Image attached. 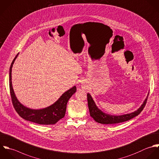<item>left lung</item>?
I'll return each mask as SVG.
<instances>
[{
  "mask_svg": "<svg viewBox=\"0 0 159 159\" xmlns=\"http://www.w3.org/2000/svg\"><path fill=\"white\" fill-rule=\"evenodd\" d=\"M149 96V95H148ZM88 97V104L90 112V115L91 117L93 118V119L98 123H102V124H115V123H119L121 122H124L126 121H128L137 115H138L144 109V107L146 104L148 98L144 101L143 105L141 106V107L138 109L136 111L126 114L123 115H119V116H115V115H111L108 114H106L105 113L102 112L101 110H100L98 107L96 106L94 101H93V98H91V95L88 93L87 94Z\"/></svg>",
  "mask_w": 159,
  "mask_h": 159,
  "instance_id": "1",
  "label": "left lung"
}]
</instances>
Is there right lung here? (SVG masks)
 Wrapping results in <instances>:
<instances>
[{
  "label": "right lung",
  "mask_w": 159,
  "mask_h": 159,
  "mask_svg": "<svg viewBox=\"0 0 159 159\" xmlns=\"http://www.w3.org/2000/svg\"><path fill=\"white\" fill-rule=\"evenodd\" d=\"M18 53L15 56L11 63L9 73V86L11 102L13 107L18 115L26 120L32 121L39 125H53L64 117L66 112V104L76 92V86L73 87L70 89L66 91L52 106H49L44 109L33 110L25 107L21 104L17 100L11 85V68L16 58Z\"/></svg>",
  "instance_id": "obj_1"
}]
</instances>
